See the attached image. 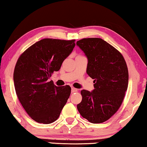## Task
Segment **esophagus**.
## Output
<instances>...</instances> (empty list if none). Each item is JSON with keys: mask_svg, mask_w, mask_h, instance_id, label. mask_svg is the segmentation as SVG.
<instances>
[{"mask_svg": "<svg viewBox=\"0 0 147 147\" xmlns=\"http://www.w3.org/2000/svg\"><path fill=\"white\" fill-rule=\"evenodd\" d=\"M71 92H72V93L77 92H78V90H77V89L75 88V87H72V89H71Z\"/></svg>", "mask_w": 147, "mask_h": 147, "instance_id": "34e87169", "label": "esophagus"}]
</instances>
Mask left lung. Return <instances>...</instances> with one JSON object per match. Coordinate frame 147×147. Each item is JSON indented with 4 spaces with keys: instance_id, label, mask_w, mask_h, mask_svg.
<instances>
[{
    "instance_id": "1",
    "label": "left lung",
    "mask_w": 147,
    "mask_h": 147,
    "mask_svg": "<svg viewBox=\"0 0 147 147\" xmlns=\"http://www.w3.org/2000/svg\"><path fill=\"white\" fill-rule=\"evenodd\" d=\"M77 45L88 59L87 75L94 79L92 92L81 90L82 100L77 109L91 123H103L123 102L129 79L127 64L121 53L102 38H83Z\"/></svg>"
}]
</instances>
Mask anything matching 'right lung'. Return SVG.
<instances>
[{
	"instance_id": "1",
	"label": "right lung",
	"mask_w": 147,
	"mask_h": 147,
	"mask_svg": "<svg viewBox=\"0 0 147 147\" xmlns=\"http://www.w3.org/2000/svg\"><path fill=\"white\" fill-rule=\"evenodd\" d=\"M75 41L44 38L28 48L17 61L13 72L17 96L28 115L38 123L56 121L69 98V85L55 86L49 79L60 69Z\"/></svg>"
}]
</instances>
